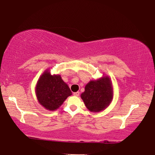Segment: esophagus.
I'll use <instances>...</instances> for the list:
<instances>
[{
  "label": "esophagus",
  "mask_w": 155,
  "mask_h": 155,
  "mask_svg": "<svg viewBox=\"0 0 155 155\" xmlns=\"http://www.w3.org/2000/svg\"><path fill=\"white\" fill-rule=\"evenodd\" d=\"M74 95L75 96H80V92H74Z\"/></svg>",
  "instance_id": "esophagus-1"
}]
</instances>
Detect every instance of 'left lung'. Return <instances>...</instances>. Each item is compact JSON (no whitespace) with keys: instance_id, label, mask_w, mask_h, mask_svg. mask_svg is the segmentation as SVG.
I'll return each instance as SVG.
<instances>
[{"instance_id":"1","label":"left lung","mask_w":155,"mask_h":155,"mask_svg":"<svg viewBox=\"0 0 155 155\" xmlns=\"http://www.w3.org/2000/svg\"><path fill=\"white\" fill-rule=\"evenodd\" d=\"M81 98L90 112L98 113L109 106L113 98L111 80L105 75L96 80H91L85 86Z\"/></svg>"}]
</instances>
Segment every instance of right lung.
Returning a JSON list of instances; mask_svg holds the SVG:
<instances>
[{
  "mask_svg": "<svg viewBox=\"0 0 155 155\" xmlns=\"http://www.w3.org/2000/svg\"><path fill=\"white\" fill-rule=\"evenodd\" d=\"M35 92L38 103L48 110H55L72 94L68 85L59 74L51 75L46 69L37 81Z\"/></svg>",
  "mask_w": 155,
  "mask_h": 155,
  "instance_id": "1",
  "label": "right lung"
}]
</instances>
